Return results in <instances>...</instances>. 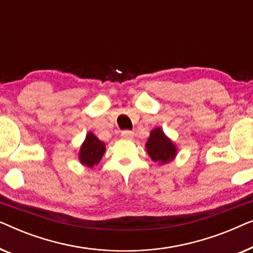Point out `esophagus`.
Wrapping results in <instances>:
<instances>
[{"label":"esophagus","instance_id":"34e87169","mask_svg":"<svg viewBox=\"0 0 253 253\" xmlns=\"http://www.w3.org/2000/svg\"><path fill=\"white\" fill-rule=\"evenodd\" d=\"M121 136H122L123 138H126V139H131V138L133 137V132L132 131L126 130V131H122V132H121Z\"/></svg>","mask_w":253,"mask_h":253}]
</instances>
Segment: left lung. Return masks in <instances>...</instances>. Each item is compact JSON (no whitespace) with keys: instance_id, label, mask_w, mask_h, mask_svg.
Instances as JSON below:
<instances>
[{"instance_id":"8db88e82","label":"left lung","mask_w":253,"mask_h":253,"mask_svg":"<svg viewBox=\"0 0 253 253\" xmlns=\"http://www.w3.org/2000/svg\"><path fill=\"white\" fill-rule=\"evenodd\" d=\"M145 147L152 160L161 166L171 162L177 155V147L174 141L159 126L151 131Z\"/></svg>"}]
</instances>
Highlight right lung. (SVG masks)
<instances>
[{"label":"right lung","instance_id":"obj_1","mask_svg":"<svg viewBox=\"0 0 253 253\" xmlns=\"http://www.w3.org/2000/svg\"><path fill=\"white\" fill-rule=\"evenodd\" d=\"M106 152V145L103 141L95 137L92 132L86 134L85 140L83 141L81 148H79L78 159L79 162L86 167L93 168L99 165Z\"/></svg>","mask_w":253,"mask_h":253}]
</instances>
